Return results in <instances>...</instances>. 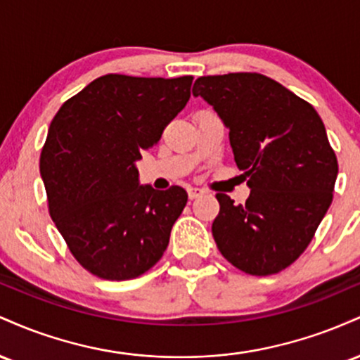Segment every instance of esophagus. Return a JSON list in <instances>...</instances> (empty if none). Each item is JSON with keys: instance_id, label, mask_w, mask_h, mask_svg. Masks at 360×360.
<instances>
[{"instance_id": "1", "label": "esophagus", "mask_w": 360, "mask_h": 360, "mask_svg": "<svg viewBox=\"0 0 360 360\" xmlns=\"http://www.w3.org/2000/svg\"><path fill=\"white\" fill-rule=\"evenodd\" d=\"M201 194H203V189H200V188H188V196L191 198V200H196V198H200Z\"/></svg>"}]
</instances>
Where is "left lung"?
Masks as SVG:
<instances>
[{
    "instance_id": "1",
    "label": "left lung",
    "mask_w": 360,
    "mask_h": 360,
    "mask_svg": "<svg viewBox=\"0 0 360 360\" xmlns=\"http://www.w3.org/2000/svg\"><path fill=\"white\" fill-rule=\"evenodd\" d=\"M193 94L225 122L250 188L245 205L217 194L220 213L212 232L218 250L252 276L286 269L307 250L333 200L338 162L320 115L257 72L198 77Z\"/></svg>"
}]
</instances>
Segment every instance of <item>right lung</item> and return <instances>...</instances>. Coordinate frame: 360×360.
<instances>
[{"mask_svg":"<svg viewBox=\"0 0 360 360\" xmlns=\"http://www.w3.org/2000/svg\"><path fill=\"white\" fill-rule=\"evenodd\" d=\"M193 76L106 74L69 98L40 154L51 213L74 259L108 281L142 276L167 249L188 203L181 186H139L135 160L191 96Z\"/></svg>","mask_w":360,"mask_h":360,"instance_id":"1","label":"right lung"}]
</instances>
